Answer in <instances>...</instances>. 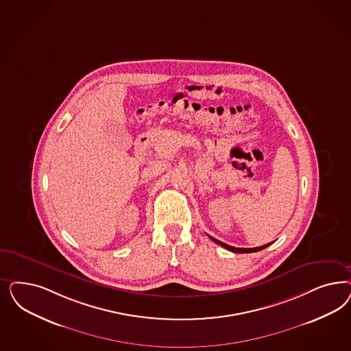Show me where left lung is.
Masks as SVG:
<instances>
[{
  "label": "left lung",
  "instance_id": "1",
  "mask_svg": "<svg viewBox=\"0 0 351 351\" xmlns=\"http://www.w3.org/2000/svg\"><path fill=\"white\" fill-rule=\"evenodd\" d=\"M209 238L212 239L215 243L217 244H219L221 247H223V248H226L227 250H231V252H234V253H253V252H258V250H262V249L266 248V247H269L271 243H269V244H265V245H262V247H257V248H235V247H231V245H227L225 243H222V241H219V240H217V239L212 238V237H209Z\"/></svg>",
  "mask_w": 351,
  "mask_h": 351
}]
</instances>
